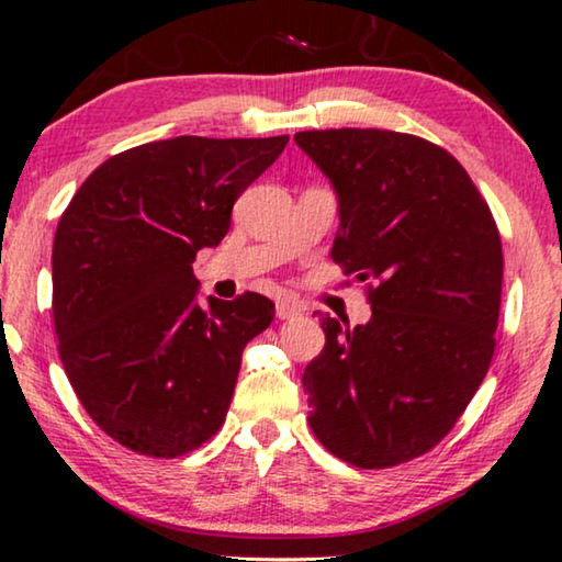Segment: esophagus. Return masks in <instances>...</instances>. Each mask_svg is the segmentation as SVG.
<instances>
[{"instance_id":"34e87169","label":"esophagus","mask_w":562,"mask_h":562,"mask_svg":"<svg viewBox=\"0 0 562 562\" xmlns=\"http://www.w3.org/2000/svg\"><path fill=\"white\" fill-rule=\"evenodd\" d=\"M299 314H301V308L296 304H286V301H281V304L276 306V316H279L281 322L294 319V316H299Z\"/></svg>"}]
</instances>
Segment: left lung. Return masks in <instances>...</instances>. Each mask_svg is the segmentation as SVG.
<instances>
[{
	"instance_id": "obj_1",
	"label": "left lung",
	"mask_w": 562,
	"mask_h": 562,
	"mask_svg": "<svg viewBox=\"0 0 562 562\" xmlns=\"http://www.w3.org/2000/svg\"><path fill=\"white\" fill-rule=\"evenodd\" d=\"M294 142L337 194L331 258L375 281L368 324L322 319L327 345L301 378L308 426L352 467H395L449 434L490 370L497 225L467 169L420 136L327 128Z\"/></svg>"
}]
</instances>
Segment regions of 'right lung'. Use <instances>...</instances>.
<instances>
[{
  "mask_svg": "<svg viewBox=\"0 0 562 562\" xmlns=\"http://www.w3.org/2000/svg\"><path fill=\"white\" fill-rule=\"evenodd\" d=\"M289 136L175 139L105 159L55 231L53 316L60 360L103 434L175 459L217 434L243 349L273 322V301L207 296L192 263L231 227L235 200Z\"/></svg>",
  "mask_w": 562,
  "mask_h": 562,
  "instance_id": "add662e5",
  "label": "right lung"
}]
</instances>
